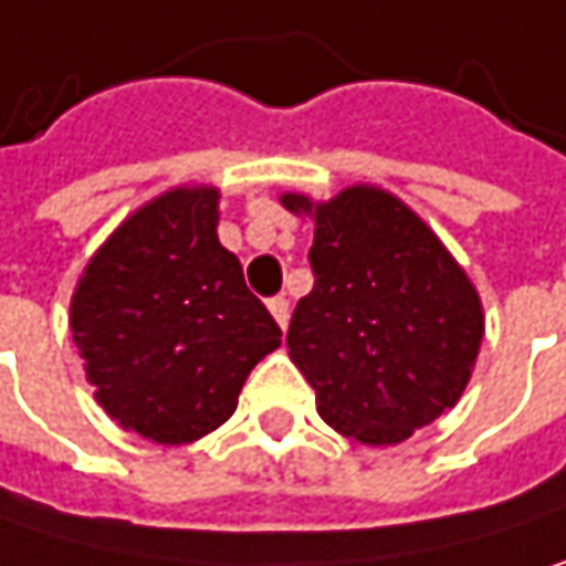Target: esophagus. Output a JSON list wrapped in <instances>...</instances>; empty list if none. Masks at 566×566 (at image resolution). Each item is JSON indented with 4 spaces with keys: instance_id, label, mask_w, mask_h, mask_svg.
I'll return each instance as SVG.
<instances>
[{
    "instance_id": "1",
    "label": "esophagus",
    "mask_w": 566,
    "mask_h": 566,
    "mask_svg": "<svg viewBox=\"0 0 566 566\" xmlns=\"http://www.w3.org/2000/svg\"><path fill=\"white\" fill-rule=\"evenodd\" d=\"M269 311H272V317H275V321H279V327H287V317H291V307H287V297H282V294H279V297H272V301H269Z\"/></svg>"
}]
</instances>
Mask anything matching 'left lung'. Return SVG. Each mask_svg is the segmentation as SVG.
<instances>
[{"mask_svg":"<svg viewBox=\"0 0 566 566\" xmlns=\"http://www.w3.org/2000/svg\"><path fill=\"white\" fill-rule=\"evenodd\" d=\"M282 203L314 220V287L291 314L287 353L321 418L386 447L453 408L483 343V304L431 227L369 184Z\"/></svg>","mask_w":566,"mask_h":566,"instance_id":"left-lung-1","label":"left lung"}]
</instances>
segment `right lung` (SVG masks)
<instances>
[{
    "instance_id": "obj_1",
    "label": "right lung",
    "mask_w": 566,
    "mask_h": 566,
    "mask_svg": "<svg viewBox=\"0 0 566 566\" xmlns=\"http://www.w3.org/2000/svg\"><path fill=\"white\" fill-rule=\"evenodd\" d=\"M217 187L138 207L80 275L71 334L103 411L155 443L217 431L282 331L220 245Z\"/></svg>"
}]
</instances>
